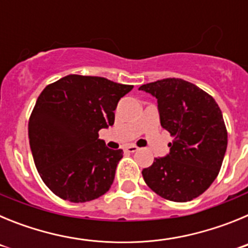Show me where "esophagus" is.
Returning a JSON list of instances; mask_svg holds the SVG:
<instances>
[{
	"label": "esophagus",
	"mask_w": 248,
	"mask_h": 248,
	"mask_svg": "<svg viewBox=\"0 0 248 248\" xmlns=\"http://www.w3.org/2000/svg\"><path fill=\"white\" fill-rule=\"evenodd\" d=\"M138 150H139V148H138L137 145H128L124 148V151H125V153H135V151Z\"/></svg>",
	"instance_id": "1"
}]
</instances>
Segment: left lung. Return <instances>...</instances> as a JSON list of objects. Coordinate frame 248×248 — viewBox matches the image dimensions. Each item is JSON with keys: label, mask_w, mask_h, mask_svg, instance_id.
Returning <instances> with one entry per match:
<instances>
[{"label": "left lung", "mask_w": 248, "mask_h": 248, "mask_svg": "<svg viewBox=\"0 0 248 248\" xmlns=\"http://www.w3.org/2000/svg\"><path fill=\"white\" fill-rule=\"evenodd\" d=\"M157 99L160 124L174 140L170 153L144 169L146 185L159 196L186 202L200 196L217 177L227 148V130L214 98L180 78L141 85Z\"/></svg>", "instance_id": "obj_1"}]
</instances>
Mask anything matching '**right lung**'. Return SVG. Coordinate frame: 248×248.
Segmentation results:
<instances>
[{
    "mask_svg": "<svg viewBox=\"0 0 248 248\" xmlns=\"http://www.w3.org/2000/svg\"><path fill=\"white\" fill-rule=\"evenodd\" d=\"M133 89L103 77L69 74L39 94L28 122L34 164L50 191L87 202L110 189L123 150L98 131L114 124L118 102Z\"/></svg>",
    "mask_w": 248,
    "mask_h": 248,
    "instance_id": "add662e5",
    "label": "right lung"
}]
</instances>
